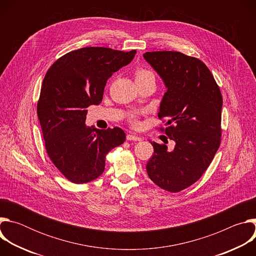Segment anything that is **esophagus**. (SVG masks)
<instances>
[{"instance_id":"obj_1","label":"esophagus","mask_w":256,"mask_h":256,"mask_svg":"<svg viewBox=\"0 0 256 256\" xmlns=\"http://www.w3.org/2000/svg\"><path fill=\"white\" fill-rule=\"evenodd\" d=\"M126 140H140L142 138H140V136L134 134H128L126 136Z\"/></svg>"}]
</instances>
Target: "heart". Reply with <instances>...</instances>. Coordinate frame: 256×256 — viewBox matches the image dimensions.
<instances>
[{
    "label": "heart",
    "instance_id": "b5f03b06",
    "mask_svg": "<svg viewBox=\"0 0 256 256\" xmlns=\"http://www.w3.org/2000/svg\"><path fill=\"white\" fill-rule=\"evenodd\" d=\"M134 78L136 83H142L148 80H155L154 72L147 68H138L134 70ZM136 116L138 114L134 112H130L128 114V120L130 124H136Z\"/></svg>",
    "mask_w": 256,
    "mask_h": 256
}]
</instances>
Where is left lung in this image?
<instances>
[{"label": "left lung", "instance_id": "8db88e82", "mask_svg": "<svg viewBox=\"0 0 256 256\" xmlns=\"http://www.w3.org/2000/svg\"><path fill=\"white\" fill-rule=\"evenodd\" d=\"M144 58L167 87L158 118L168 126L160 130L175 144L168 150L150 140L154 154L146 169L156 186L179 192L202 176L220 147L222 94L208 68L194 56L162 50Z\"/></svg>", "mask_w": 256, "mask_h": 256}]
</instances>
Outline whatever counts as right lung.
Here are the masks:
<instances>
[{
    "instance_id": "obj_1",
    "label": "right lung",
    "mask_w": 256,
    "mask_h": 256,
    "mask_svg": "<svg viewBox=\"0 0 256 256\" xmlns=\"http://www.w3.org/2000/svg\"><path fill=\"white\" fill-rule=\"evenodd\" d=\"M136 52L83 48L64 54L46 72L38 116L50 159L72 184L99 177L106 155L126 140L118 126L96 130L85 122L87 108L101 103L108 78L130 64Z\"/></svg>"
}]
</instances>
